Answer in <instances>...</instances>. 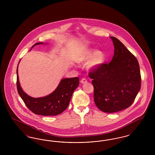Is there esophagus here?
I'll return each mask as SVG.
<instances>
[{
	"instance_id": "34e87169",
	"label": "esophagus",
	"mask_w": 155,
	"mask_h": 155,
	"mask_svg": "<svg viewBox=\"0 0 155 155\" xmlns=\"http://www.w3.org/2000/svg\"><path fill=\"white\" fill-rule=\"evenodd\" d=\"M87 82V80L86 79H85V78H82L81 80V84H85Z\"/></svg>"
}]
</instances>
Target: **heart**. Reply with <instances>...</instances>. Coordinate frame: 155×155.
Listing matches in <instances>:
<instances>
[{"instance_id":"obj_1","label":"heart","mask_w":155,"mask_h":155,"mask_svg":"<svg viewBox=\"0 0 155 155\" xmlns=\"http://www.w3.org/2000/svg\"><path fill=\"white\" fill-rule=\"evenodd\" d=\"M77 61L79 63H88L87 68L89 71H96L102 66L106 60L104 52L92 48H85L81 50L77 56Z\"/></svg>"}]
</instances>
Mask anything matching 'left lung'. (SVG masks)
Listing matches in <instances>:
<instances>
[{"label": "left lung", "mask_w": 155, "mask_h": 155, "mask_svg": "<svg viewBox=\"0 0 155 155\" xmlns=\"http://www.w3.org/2000/svg\"><path fill=\"white\" fill-rule=\"evenodd\" d=\"M110 38L114 47L111 61L89 73L93 80L95 104L105 113L130 107L140 90L141 81L137 59L117 38Z\"/></svg>", "instance_id": "left-lung-1"}]
</instances>
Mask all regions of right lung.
<instances>
[{
	"mask_svg": "<svg viewBox=\"0 0 155 155\" xmlns=\"http://www.w3.org/2000/svg\"><path fill=\"white\" fill-rule=\"evenodd\" d=\"M34 45L31 49L38 45ZM20 60L18 62L20 63ZM17 68V88L19 95L29 109L34 114L41 116H56L63 112L67 108L74 90L79 85V78L73 77L63 78L56 89L49 95L41 97H33L28 95L22 90L19 82Z\"/></svg>",
	"mask_w": 155,
	"mask_h": 155,
	"instance_id": "obj_1",
	"label": "right lung"
}]
</instances>
